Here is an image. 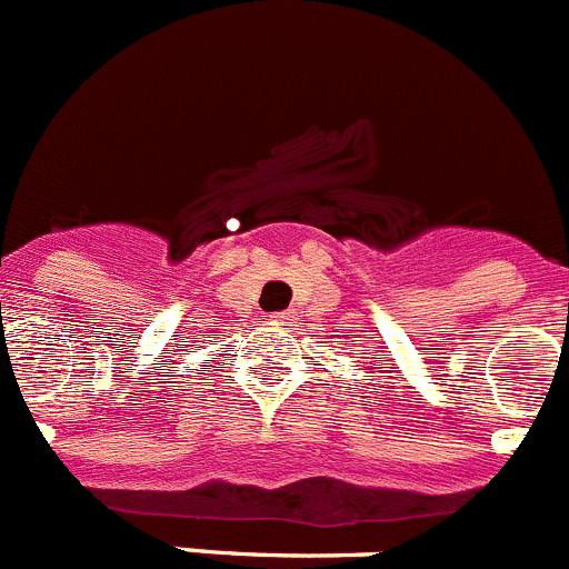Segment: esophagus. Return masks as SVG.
I'll return each instance as SVG.
<instances>
[{
  "instance_id": "obj_1",
  "label": "esophagus",
  "mask_w": 569,
  "mask_h": 569,
  "mask_svg": "<svg viewBox=\"0 0 569 569\" xmlns=\"http://www.w3.org/2000/svg\"><path fill=\"white\" fill-rule=\"evenodd\" d=\"M273 318L276 323H281V327H290V321H293V316H290V312H276V316H270Z\"/></svg>"
}]
</instances>
